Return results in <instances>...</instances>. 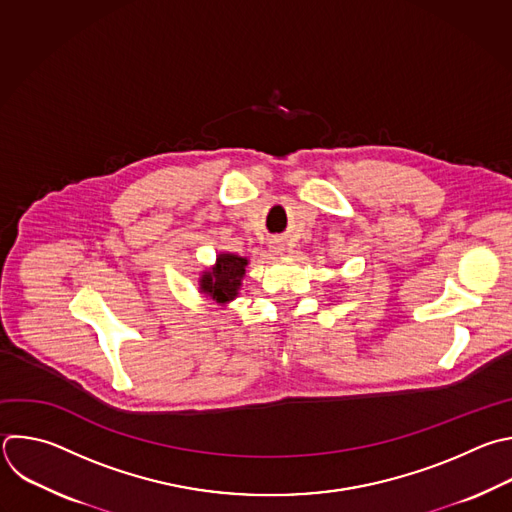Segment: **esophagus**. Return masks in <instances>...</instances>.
<instances>
[{"mask_svg":"<svg viewBox=\"0 0 512 512\" xmlns=\"http://www.w3.org/2000/svg\"><path fill=\"white\" fill-rule=\"evenodd\" d=\"M273 249H275V253H283V251H285V245H283V243H277Z\"/></svg>","mask_w":512,"mask_h":512,"instance_id":"esophagus-1","label":"esophagus"}]
</instances>
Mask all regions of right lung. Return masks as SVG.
<instances>
[{"label": "right lung", "mask_w": 512, "mask_h": 512, "mask_svg": "<svg viewBox=\"0 0 512 512\" xmlns=\"http://www.w3.org/2000/svg\"><path fill=\"white\" fill-rule=\"evenodd\" d=\"M247 259L231 253H223L217 257V265L211 273H205L201 279V289L213 297L217 303H225L235 299L241 279L245 275Z\"/></svg>", "instance_id": "1"}]
</instances>
